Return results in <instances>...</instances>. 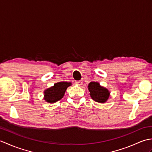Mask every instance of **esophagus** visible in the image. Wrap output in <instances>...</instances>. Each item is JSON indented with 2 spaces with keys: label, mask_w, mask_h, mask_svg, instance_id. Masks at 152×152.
<instances>
[{
  "label": "esophagus",
  "mask_w": 152,
  "mask_h": 152,
  "mask_svg": "<svg viewBox=\"0 0 152 152\" xmlns=\"http://www.w3.org/2000/svg\"><path fill=\"white\" fill-rule=\"evenodd\" d=\"M82 80H79V81H75V83H76L77 85L78 86H81L82 84Z\"/></svg>",
  "instance_id": "esophagus-1"
}]
</instances>
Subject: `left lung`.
Listing matches in <instances>:
<instances>
[{
  "label": "left lung",
  "instance_id": "1",
  "mask_svg": "<svg viewBox=\"0 0 152 152\" xmlns=\"http://www.w3.org/2000/svg\"><path fill=\"white\" fill-rule=\"evenodd\" d=\"M88 89L91 98L96 102H105L109 97L110 93L108 90L100 86L97 82H90L88 86Z\"/></svg>",
  "mask_w": 152,
  "mask_h": 152
}]
</instances>
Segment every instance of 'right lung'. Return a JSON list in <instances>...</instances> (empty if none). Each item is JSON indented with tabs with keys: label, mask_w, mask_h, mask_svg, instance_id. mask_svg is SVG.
Here are the masks:
<instances>
[{
	"label": "right lung",
	"mask_w": 152,
	"mask_h": 152,
	"mask_svg": "<svg viewBox=\"0 0 152 152\" xmlns=\"http://www.w3.org/2000/svg\"><path fill=\"white\" fill-rule=\"evenodd\" d=\"M71 85V83L66 82H58L55 83L54 86L48 88L44 91V100L50 103H53L61 99L64 96L67 88Z\"/></svg>",
	"instance_id": "1"
}]
</instances>
